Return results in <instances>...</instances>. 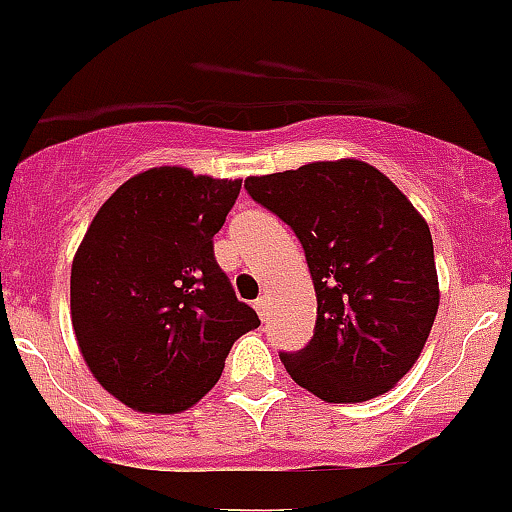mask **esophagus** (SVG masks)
<instances>
[{
    "instance_id": "1",
    "label": "esophagus",
    "mask_w": 512,
    "mask_h": 512,
    "mask_svg": "<svg viewBox=\"0 0 512 512\" xmlns=\"http://www.w3.org/2000/svg\"><path fill=\"white\" fill-rule=\"evenodd\" d=\"M253 309L259 311L261 321H266V319H269V299H266V296H261V299H256V301H253Z\"/></svg>"
}]
</instances>
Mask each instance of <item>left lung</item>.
Returning <instances> with one entry per match:
<instances>
[{
    "label": "left lung",
    "instance_id": "1",
    "mask_svg": "<svg viewBox=\"0 0 512 512\" xmlns=\"http://www.w3.org/2000/svg\"><path fill=\"white\" fill-rule=\"evenodd\" d=\"M246 191L294 228L314 281V337L281 354L286 372L334 405L389 392L420 359L440 306L422 213L357 158L248 175Z\"/></svg>",
    "mask_w": 512,
    "mask_h": 512
}]
</instances>
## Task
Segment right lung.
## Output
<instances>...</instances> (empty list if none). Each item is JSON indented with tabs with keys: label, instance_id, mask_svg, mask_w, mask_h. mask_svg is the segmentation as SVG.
<instances>
[{
	"label": "right lung",
	"instance_id": "obj_1",
	"mask_svg": "<svg viewBox=\"0 0 512 512\" xmlns=\"http://www.w3.org/2000/svg\"><path fill=\"white\" fill-rule=\"evenodd\" d=\"M241 180L160 165L125 180L72 259L70 316L92 377L130 410L178 415L261 324L213 259Z\"/></svg>",
	"mask_w": 512,
	"mask_h": 512
}]
</instances>
